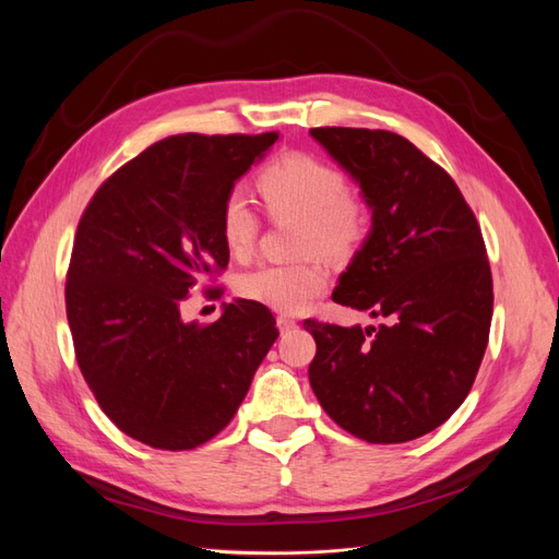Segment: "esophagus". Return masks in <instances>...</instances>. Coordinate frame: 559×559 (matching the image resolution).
Segmentation results:
<instances>
[{
  "instance_id": "34e87169",
  "label": "esophagus",
  "mask_w": 559,
  "mask_h": 559,
  "mask_svg": "<svg viewBox=\"0 0 559 559\" xmlns=\"http://www.w3.org/2000/svg\"><path fill=\"white\" fill-rule=\"evenodd\" d=\"M277 329H280L282 333H286V331H292V329H296V319H292V317H286V314H280V317H277Z\"/></svg>"
}]
</instances>
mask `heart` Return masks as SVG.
<instances>
[{"label": "heart", "mask_w": 559, "mask_h": 559, "mask_svg": "<svg viewBox=\"0 0 559 559\" xmlns=\"http://www.w3.org/2000/svg\"><path fill=\"white\" fill-rule=\"evenodd\" d=\"M265 207L277 216L302 222L300 249L345 257L366 235V212L349 198L345 177L324 160L308 154H289L270 163L259 177ZM218 228L226 247L245 257L259 233V216L242 189H233L222 202ZM329 273L319 261L265 263L242 277L247 298L277 312L298 314L326 292Z\"/></svg>", "instance_id": "obj_1"}]
</instances>
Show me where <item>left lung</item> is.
Segmentation results:
<instances>
[{"instance_id":"left-lung-1","label":"left lung","mask_w":559,"mask_h":559,"mask_svg":"<svg viewBox=\"0 0 559 559\" xmlns=\"http://www.w3.org/2000/svg\"><path fill=\"white\" fill-rule=\"evenodd\" d=\"M310 134L373 212L333 300L382 319L378 329L306 319L312 392L361 441H413L460 408L483 361L495 294L480 226L452 177L401 134Z\"/></svg>"}]
</instances>
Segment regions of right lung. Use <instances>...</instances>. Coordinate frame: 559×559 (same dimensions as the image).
Instances as JSON below:
<instances>
[{"label": "right lung", "instance_id": "obj_1", "mask_svg": "<svg viewBox=\"0 0 559 559\" xmlns=\"http://www.w3.org/2000/svg\"><path fill=\"white\" fill-rule=\"evenodd\" d=\"M277 138L173 134L118 167L81 216L67 321L99 408L134 441L207 443L277 341L273 312L257 300L228 302L207 326L186 324L179 310L202 277L228 265L222 202Z\"/></svg>", "mask_w": 559, "mask_h": 559}]
</instances>
